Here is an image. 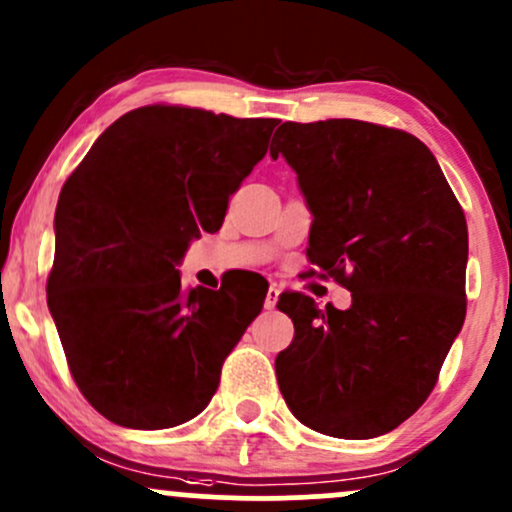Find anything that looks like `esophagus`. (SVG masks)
<instances>
[{"label": "esophagus", "mask_w": 512, "mask_h": 512, "mask_svg": "<svg viewBox=\"0 0 512 512\" xmlns=\"http://www.w3.org/2000/svg\"><path fill=\"white\" fill-rule=\"evenodd\" d=\"M279 296H281V291H279V286H269L267 289V298H264V308L267 310H274L276 308V303H279Z\"/></svg>", "instance_id": "obj_1"}]
</instances>
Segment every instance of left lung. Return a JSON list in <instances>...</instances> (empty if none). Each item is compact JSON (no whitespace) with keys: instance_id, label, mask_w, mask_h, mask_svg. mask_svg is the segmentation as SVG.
<instances>
[{"instance_id":"1","label":"left lung","mask_w":512,"mask_h":512,"mask_svg":"<svg viewBox=\"0 0 512 512\" xmlns=\"http://www.w3.org/2000/svg\"><path fill=\"white\" fill-rule=\"evenodd\" d=\"M269 154L296 170L313 214L310 262L351 291L346 310H320L303 293L279 298L296 327L274 363L281 395L325 436L395 431L431 395L462 330V207L436 156L402 129L284 122Z\"/></svg>"}]
</instances>
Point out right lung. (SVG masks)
Returning <instances> with one entry per match:
<instances>
[{
    "instance_id": "obj_1",
    "label": "right lung",
    "mask_w": 512,
    "mask_h": 512,
    "mask_svg": "<svg viewBox=\"0 0 512 512\" xmlns=\"http://www.w3.org/2000/svg\"><path fill=\"white\" fill-rule=\"evenodd\" d=\"M276 122L146 105L105 129L64 182L48 308L81 395L113 424L195 419L260 315L267 291L185 289L178 264L219 231Z\"/></svg>"
}]
</instances>
